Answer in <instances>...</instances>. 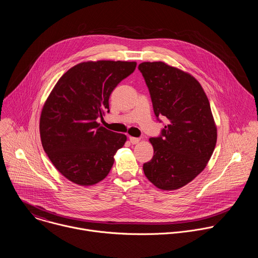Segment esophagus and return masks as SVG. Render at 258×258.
<instances>
[{
	"label": "esophagus",
	"mask_w": 258,
	"mask_h": 258,
	"mask_svg": "<svg viewBox=\"0 0 258 258\" xmlns=\"http://www.w3.org/2000/svg\"><path fill=\"white\" fill-rule=\"evenodd\" d=\"M130 142L133 144V145H136L140 142V139L139 138H135V137H130Z\"/></svg>",
	"instance_id": "34e87169"
}]
</instances>
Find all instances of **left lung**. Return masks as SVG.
Masks as SVG:
<instances>
[{
	"mask_svg": "<svg viewBox=\"0 0 258 258\" xmlns=\"http://www.w3.org/2000/svg\"><path fill=\"white\" fill-rule=\"evenodd\" d=\"M139 70L149 89L154 113L168 124L149 139L154 156L143 170L155 187L177 190L207 165L215 148L217 130L208 98L190 73L164 62H143Z\"/></svg>",
	"mask_w": 258,
	"mask_h": 258,
	"instance_id": "8db88e82",
	"label": "left lung"
}]
</instances>
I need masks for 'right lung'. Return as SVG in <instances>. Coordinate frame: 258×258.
Instances as JSON below:
<instances>
[{"instance_id":"add662e5","label":"right lung","mask_w":258,"mask_h":258,"mask_svg":"<svg viewBox=\"0 0 258 258\" xmlns=\"http://www.w3.org/2000/svg\"><path fill=\"white\" fill-rule=\"evenodd\" d=\"M136 62L88 61L59 79L42 109L43 148L57 170L80 186L104 179L126 136L97 122L109 112V97L136 69Z\"/></svg>"}]
</instances>
